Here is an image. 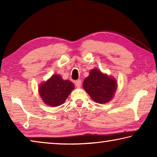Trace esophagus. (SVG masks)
I'll use <instances>...</instances> for the list:
<instances>
[{
    "mask_svg": "<svg viewBox=\"0 0 157 157\" xmlns=\"http://www.w3.org/2000/svg\"><path fill=\"white\" fill-rule=\"evenodd\" d=\"M75 86L78 87V88H80L81 84H82V82L80 79H78V80H76L75 82Z\"/></svg>",
    "mask_w": 157,
    "mask_h": 157,
    "instance_id": "esophagus-1",
    "label": "esophagus"
}]
</instances>
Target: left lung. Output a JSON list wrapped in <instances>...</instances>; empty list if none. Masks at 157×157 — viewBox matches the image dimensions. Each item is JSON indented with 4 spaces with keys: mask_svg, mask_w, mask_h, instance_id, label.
Returning a JSON list of instances; mask_svg holds the SVG:
<instances>
[{
    "mask_svg": "<svg viewBox=\"0 0 157 157\" xmlns=\"http://www.w3.org/2000/svg\"><path fill=\"white\" fill-rule=\"evenodd\" d=\"M83 87L93 100L100 104H104L109 102L113 98L117 89V83L113 77L94 68L91 70L89 75L85 78Z\"/></svg>",
    "mask_w": 157,
    "mask_h": 157,
    "instance_id": "obj_1",
    "label": "left lung"
}]
</instances>
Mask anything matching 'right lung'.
I'll return each instance as SVG.
<instances>
[{"label":"right lung","mask_w":157,"mask_h":157,"mask_svg":"<svg viewBox=\"0 0 157 157\" xmlns=\"http://www.w3.org/2000/svg\"><path fill=\"white\" fill-rule=\"evenodd\" d=\"M75 88L73 82L63 80L59 75H52L46 82L39 85V93L43 102L51 107L63 104Z\"/></svg>","instance_id":"add662e5"}]
</instances>
